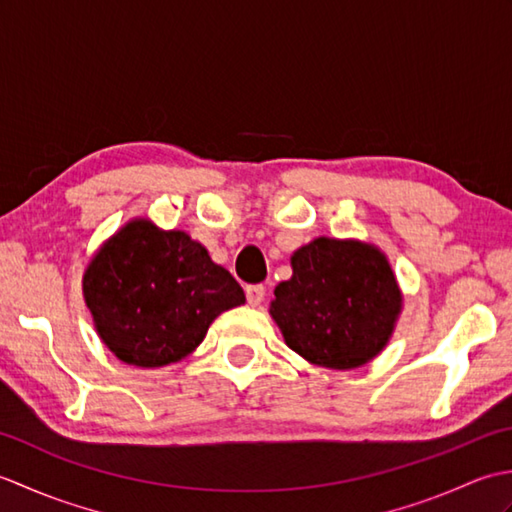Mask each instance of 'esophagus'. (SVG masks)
Instances as JSON below:
<instances>
[{
	"instance_id": "34e87169",
	"label": "esophagus",
	"mask_w": 512,
	"mask_h": 512,
	"mask_svg": "<svg viewBox=\"0 0 512 512\" xmlns=\"http://www.w3.org/2000/svg\"><path fill=\"white\" fill-rule=\"evenodd\" d=\"M266 297V288L262 284H250L246 286V301L250 306H259Z\"/></svg>"
}]
</instances>
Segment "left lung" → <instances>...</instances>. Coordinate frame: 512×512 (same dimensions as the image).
I'll return each instance as SVG.
<instances>
[{
    "mask_svg": "<svg viewBox=\"0 0 512 512\" xmlns=\"http://www.w3.org/2000/svg\"><path fill=\"white\" fill-rule=\"evenodd\" d=\"M400 290L385 255L369 244L319 237L292 255L270 314L290 350L330 369H354L387 345Z\"/></svg>",
    "mask_w": 512,
    "mask_h": 512,
    "instance_id": "1",
    "label": "left lung"
}]
</instances>
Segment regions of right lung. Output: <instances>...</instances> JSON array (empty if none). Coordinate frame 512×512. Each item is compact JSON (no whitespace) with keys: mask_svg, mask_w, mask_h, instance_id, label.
<instances>
[{"mask_svg":"<svg viewBox=\"0 0 512 512\" xmlns=\"http://www.w3.org/2000/svg\"><path fill=\"white\" fill-rule=\"evenodd\" d=\"M83 295L103 343L138 367L180 361L217 314L244 303L242 286L202 244L147 220L127 224L99 250Z\"/></svg>","mask_w":512,"mask_h":512,"instance_id":"1","label":"right lung"}]
</instances>
